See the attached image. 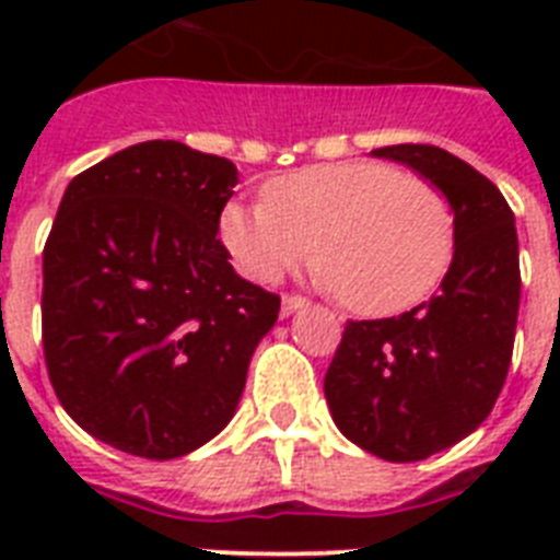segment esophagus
I'll return each mask as SVG.
<instances>
[{
    "label": "esophagus",
    "mask_w": 560,
    "mask_h": 560,
    "mask_svg": "<svg viewBox=\"0 0 560 560\" xmlns=\"http://www.w3.org/2000/svg\"><path fill=\"white\" fill-rule=\"evenodd\" d=\"M299 307H305V299L296 296V293H288V296L281 299V314H284V316L296 314Z\"/></svg>",
    "instance_id": "obj_1"
}]
</instances>
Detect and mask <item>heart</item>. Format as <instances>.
I'll use <instances>...</instances> for the list:
<instances>
[{"mask_svg":"<svg viewBox=\"0 0 560 560\" xmlns=\"http://www.w3.org/2000/svg\"><path fill=\"white\" fill-rule=\"evenodd\" d=\"M220 237L244 276L279 279L311 258L323 284L354 314L407 311L444 279L456 246L451 200L430 179L389 162L358 160L290 171L264 202H232Z\"/></svg>","mask_w":560,"mask_h":560,"instance_id":"b5f03b06","label":"heart"}]
</instances>
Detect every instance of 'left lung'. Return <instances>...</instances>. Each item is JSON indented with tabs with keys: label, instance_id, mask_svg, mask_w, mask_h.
Returning <instances> with one entry per match:
<instances>
[{
	"label": "left lung",
	"instance_id": "8db88e82",
	"mask_svg": "<svg viewBox=\"0 0 560 560\" xmlns=\"http://www.w3.org/2000/svg\"><path fill=\"white\" fill-rule=\"evenodd\" d=\"M374 156L418 171L451 200L456 246L439 293L389 319L346 323L325 398L346 439L386 462H418L462 442L494 409L521 307L514 211L500 188L435 144Z\"/></svg>",
	"mask_w": 560,
	"mask_h": 560
}]
</instances>
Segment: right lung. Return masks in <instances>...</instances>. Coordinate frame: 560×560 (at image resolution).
<instances>
[{
	"mask_svg": "<svg viewBox=\"0 0 560 560\" xmlns=\"http://www.w3.org/2000/svg\"><path fill=\"white\" fill-rule=\"evenodd\" d=\"M223 156L139 142L69 183L43 249V354L63 409L101 442L177 459L235 416L281 299L218 237Z\"/></svg>",
	"mask_w": 560,
	"mask_h": 560,
	"instance_id": "obj_1",
	"label": "right lung"
}]
</instances>
